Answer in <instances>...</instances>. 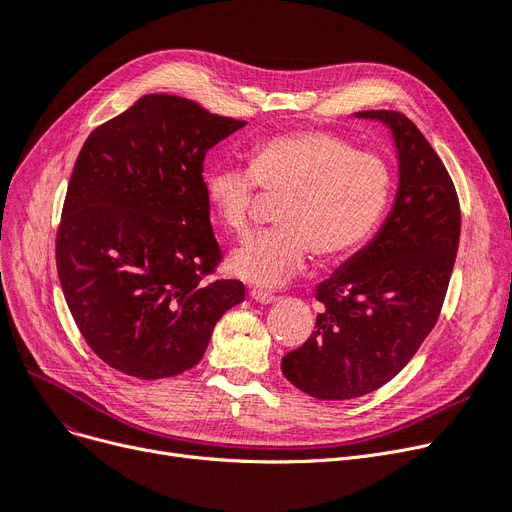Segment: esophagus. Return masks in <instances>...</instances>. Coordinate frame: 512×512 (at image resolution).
<instances>
[{
  "instance_id": "1",
  "label": "esophagus",
  "mask_w": 512,
  "mask_h": 512,
  "mask_svg": "<svg viewBox=\"0 0 512 512\" xmlns=\"http://www.w3.org/2000/svg\"><path fill=\"white\" fill-rule=\"evenodd\" d=\"M251 297H253L257 303H274V301L278 299L274 293L263 291V288H253V291H251Z\"/></svg>"
}]
</instances>
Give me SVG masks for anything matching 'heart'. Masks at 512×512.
<instances>
[{"label":"heart","instance_id":"b5f03b06","mask_svg":"<svg viewBox=\"0 0 512 512\" xmlns=\"http://www.w3.org/2000/svg\"><path fill=\"white\" fill-rule=\"evenodd\" d=\"M282 194L280 228L244 240L230 255L232 272L257 286L293 278L309 255L330 263L358 251L379 226L391 194V169L376 152L355 150L335 133L299 129L251 148L249 167L219 163L207 196L230 232L251 230L259 190Z\"/></svg>","mask_w":512,"mask_h":512}]
</instances>
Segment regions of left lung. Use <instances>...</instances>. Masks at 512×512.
Here are the masks:
<instances>
[{"label":"left lung","mask_w":512,"mask_h":512,"mask_svg":"<svg viewBox=\"0 0 512 512\" xmlns=\"http://www.w3.org/2000/svg\"><path fill=\"white\" fill-rule=\"evenodd\" d=\"M395 140L393 209L368 247L318 284L316 330L282 358V372L318 399L372 393L402 370L433 330L460 240V205L448 169L397 110H362Z\"/></svg>","instance_id":"1"}]
</instances>
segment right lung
Wrapping results in <instances>:
<instances>
[{
	"instance_id": "right-lung-1",
	"label": "right lung",
	"mask_w": 512,
	"mask_h": 512,
	"mask_svg": "<svg viewBox=\"0 0 512 512\" xmlns=\"http://www.w3.org/2000/svg\"><path fill=\"white\" fill-rule=\"evenodd\" d=\"M247 123L148 94L85 140L56 234L73 320L110 368L144 381L196 366L217 320L244 301L221 261L203 163Z\"/></svg>"
}]
</instances>
